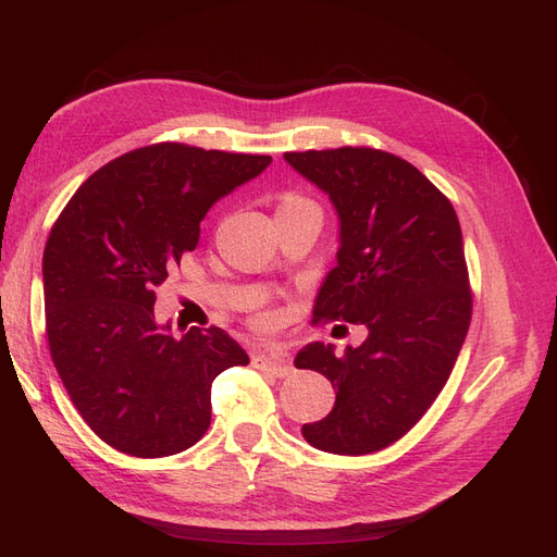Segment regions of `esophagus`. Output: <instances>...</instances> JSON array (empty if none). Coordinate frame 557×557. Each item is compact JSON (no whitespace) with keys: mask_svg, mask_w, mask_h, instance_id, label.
<instances>
[{"mask_svg":"<svg viewBox=\"0 0 557 557\" xmlns=\"http://www.w3.org/2000/svg\"><path fill=\"white\" fill-rule=\"evenodd\" d=\"M256 367L264 369V372H272L276 376H288L293 372V362L285 352L278 350H262L258 356H252Z\"/></svg>","mask_w":557,"mask_h":557,"instance_id":"obj_1","label":"esophagus"}]
</instances>
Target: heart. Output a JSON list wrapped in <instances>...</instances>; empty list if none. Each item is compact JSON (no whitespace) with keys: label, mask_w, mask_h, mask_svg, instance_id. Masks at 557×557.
I'll list each match as a JSON object with an SVG mask.
<instances>
[{"label":"heart","mask_w":557,"mask_h":557,"mask_svg":"<svg viewBox=\"0 0 557 557\" xmlns=\"http://www.w3.org/2000/svg\"><path fill=\"white\" fill-rule=\"evenodd\" d=\"M297 207H313V205H311V201H307V199L297 197V195H288V197L281 201V209L278 211H283V209H297Z\"/></svg>","instance_id":"obj_1"}]
</instances>
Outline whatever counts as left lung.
Returning <instances> with one entry per match:
<instances>
[{
	"mask_svg": "<svg viewBox=\"0 0 557 557\" xmlns=\"http://www.w3.org/2000/svg\"><path fill=\"white\" fill-rule=\"evenodd\" d=\"M339 218V250L315 297V320L367 327L336 356L313 342L297 369L332 381L336 399L305 440L364 455L397 442L432 407L458 360L471 320L465 244L450 201L413 164L374 148L285 153Z\"/></svg>",
	"mask_w": 557,
	"mask_h": 557,
	"instance_id": "obj_1",
	"label": "left lung"
}]
</instances>
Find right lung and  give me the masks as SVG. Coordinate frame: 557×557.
<instances>
[{
	"label": "right lung",
	"mask_w": 557,
	"mask_h": 557,
	"mask_svg": "<svg viewBox=\"0 0 557 557\" xmlns=\"http://www.w3.org/2000/svg\"><path fill=\"white\" fill-rule=\"evenodd\" d=\"M269 164L185 144L137 148L83 183L50 230V356L83 420L115 450L164 458L190 448L211 423L213 379L248 364L225 330L176 336L153 307L209 209Z\"/></svg>",
	"instance_id": "1"
}]
</instances>
